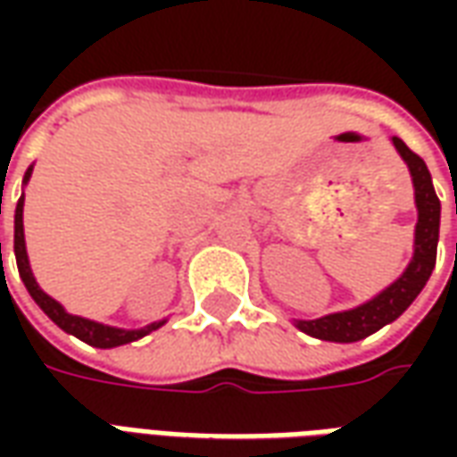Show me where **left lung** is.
<instances>
[{
    "label": "left lung",
    "instance_id": "1",
    "mask_svg": "<svg viewBox=\"0 0 457 457\" xmlns=\"http://www.w3.org/2000/svg\"><path fill=\"white\" fill-rule=\"evenodd\" d=\"M392 144L399 151L403 163L409 166L413 180V198L419 210V222L413 232V257L402 277L384 288L382 294L370 298L367 303L343 313L316 318V320H296L298 330L318 340L330 343H357L362 337L372 336L379 328L392 323L411 306L413 298L421 294L426 281L436 267V249H438V228H441V200L433 190L431 173L419 154H413L399 137H392ZM457 215V203H455Z\"/></svg>",
    "mask_w": 457,
    "mask_h": 457
}]
</instances>
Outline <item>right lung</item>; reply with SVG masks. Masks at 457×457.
<instances>
[{
	"mask_svg": "<svg viewBox=\"0 0 457 457\" xmlns=\"http://www.w3.org/2000/svg\"><path fill=\"white\" fill-rule=\"evenodd\" d=\"M31 170H34V166H29V170H26L24 183L31 179ZM14 254H16V267H19V277H21V281H24L26 291H29L31 298L38 303V308H41L46 316L51 318L61 330H65V333H71V336L75 337H80L83 343L93 345V347H103V350H107V347H117V345L134 343V340L149 336L151 330H156V328H161L163 323H166V320H159V323H151V326L139 328V330H124V328L103 326V323H95V320H87V318L68 313V311H65L55 298L44 294L41 287L36 284L34 274H31V267H29V257H26L24 195H21L19 203H16V212H14Z\"/></svg>",
	"mask_w": 457,
	"mask_h": 457,
	"instance_id": "1",
	"label": "right lung"
}]
</instances>
